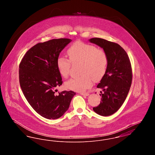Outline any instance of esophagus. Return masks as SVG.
I'll use <instances>...</instances> for the list:
<instances>
[{
  "instance_id": "1",
  "label": "esophagus",
  "mask_w": 155,
  "mask_h": 155,
  "mask_svg": "<svg viewBox=\"0 0 155 155\" xmlns=\"http://www.w3.org/2000/svg\"><path fill=\"white\" fill-rule=\"evenodd\" d=\"M80 95H83V96H88V93H87V92H80Z\"/></svg>"
}]
</instances>
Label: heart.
I'll return each mask as SVG.
<instances>
[{
	"label": "heart",
	"instance_id": "heart-1",
	"mask_svg": "<svg viewBox=\"0 0 155 155\" xmlns=\"http://www.w3.org/2000/svg\"><path fill=\"white\" fill-rule=\"evenodd\" d=\"M69 59L59 56L57 59V67L59 73L67 78L70 74L71 64L80 63L81 76L71 78L65 84L67 88L82 92L90 88L93 81L101 80L106 73L108 57L106 52L97 49L92 45L77 42L67 50Z\"/></svg>",
	"mask_w": 155,
	"mask_h": 155
}]
</instances>
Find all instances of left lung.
Instances as JSON below:
<instances>
[{
    "label": "left lung",
    "mask_w": 155,
    "mask_h": 155,
    "mask_svg": "<svg viewBox=\"0 0 155 155\" xmlns=\"http://www.w3.org/2000/svg\"><path fill=\"white\" fill-rule=\"evenodd\" d=\"M89 41L103 48L108 57L106 73L97 85L102 90L101 101L93 110L101 116H109L120 108L128 94L133 78L131 63L124 49L117 44L99 38Z\"/></svg>",
    "instance_id": "1"
}]
</instances>
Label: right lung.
<instances>
[{
    "label": "right lung",
    "mask_w": 155,
    "mask_h": 155,
    "mask_svg": "<svg viewBox=\"0 0 155 155\" xmlns=\"http://www.w3.org/2000/svg\"><path fill=\"white\" fill-rule=\"evenodd\" d=\"M71 41L60 38L38 43L27 52L20 63L19 81L22 92L34 110L45 118L61 117L75 95L72 91L55 94V88L63 83L57 59Z\"/></svg>",
    "instance_id": "1"
}]
</instances>
